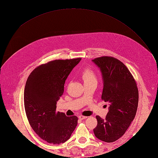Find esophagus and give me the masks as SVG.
<instances>
[{"mask_svg":"<svg viewBox=\"0 0 158 158\" xmlns=\"http://www.w3.org/2000/svg\"><path fill=\"white\" fill-rule=\"evenodd\" d=\"M87 118V117L86 116H83V115H79V119H86Z\"/></svg>","mask_w":158,"mask_h":158,"instance_id":"34e87169","label":"esophagus"}]
</instances>
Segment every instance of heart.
<instances>
[{"instance_id": "b5f03b06", "label": "heart", "mask_w": 158, "mask_h": 158, "mask_svg": "<svg viewBox=\"0 0 158 158\" xmlns=\"http://www.w3.org/2000/svg\"><path fill=\"white\" fill-rule=\"evenodd\" d=\"M81 78L84 83L89 81H96L97 78L95 73L89 69H85L81 73Z\"/></svg>"}]
</instances>
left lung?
<instances>
[{"label":"left lung","mask_w":158,"mask_h":158,"mask_svg":"<svg viewBox=\"0 0 158 158\" xmlns=\"http://www.w3.org/2000/svg\"><path fill=\"white\" fill-rule=\"evenodd\" d=\"M100 68L103 79L102 100L109 104L105 119L96 116L94 129L96 138L112 143L121 138L135 119L139 103V90L130 70L113 57L102 56L92 60Z\"/></svg>","instance_id":"obj_1"}]
</instances>
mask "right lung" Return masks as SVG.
<instances>
[{
	"label": "right lung",
	"mask_w": 158,
	"mask_h": 158,
	"mask_svg": "<svg viewBox=\"0 0 158 158\" xmlns=\"http://www.w3.org/2000/svg\"><path fill=\"white\" fill-rule=\"evenodd\" d=\"M81 60H56L40 65L26 81L23 94L26 116L36 135L49 143L66 142L77 125V117L57 112L56 104L63 94L66 78Z\"/></svg>",
	"instance_id": "1"
}]
</instances>
